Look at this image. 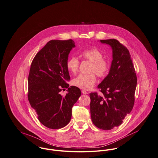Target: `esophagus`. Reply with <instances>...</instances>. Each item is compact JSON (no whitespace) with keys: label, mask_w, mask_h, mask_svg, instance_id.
Returning <instances> with one entry per match:
<instances>
[{"label":"esophagus","mask_w":158,"mask_h":158,"mask_svg":"<svg viewBox=\"0 0 158 158\" xmlns=\"http://www.w3.org/2000/svg\"><path fill=\"white\" fill-rule=\"evenodd\" d=\"M82 93L83 94H88L87 92L85 91V90H82Z\"/></svg>","instance_id":"obj_1"}]
</instances>
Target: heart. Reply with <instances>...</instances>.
I'll return each instance as SVG.
<instances>
[{
  "mask_svg": "<svg viewBox=\"0 0 158 158\" xmlns=\"http://www.w3.org/2000/svg\"><path fill=\"white\" fill-rule=\"evenodd\" d=\"M81 56L92 63L89 72L94 73L99 77H103L106 74L109 69L108 62L104 59L102 53L96 48L88 49L81 54ZM79 66V59L72 56L67 62V70L73 74H76ZM96 81V78L93 73L89 74H81L72 81V84L82 89L88 90L93 87Z\"/></svg>",
  "mask_w": 158,
  "mask_h": 158,
  "instance_id": "1",
  "label": "heart"
}]
</instances>
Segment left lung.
<instances>
[{"label":"left lung","instance_id":"8db88e82","mask_svg":"<svg viewBox=\"0 0 158 158\" xmlns=\"http://www.w3.org/2000/svg\"><path fill=\"white\" fill-rule=\"evenodd\" d=\"M112 50L108 75L98 88L102 93H91L90 113L92 122L100 129L109 130L118 127L133 107L137 77L128 49L116 39L100 40Z\"/></svg>","mask_w":158,"mask_h":158}]
</instances>
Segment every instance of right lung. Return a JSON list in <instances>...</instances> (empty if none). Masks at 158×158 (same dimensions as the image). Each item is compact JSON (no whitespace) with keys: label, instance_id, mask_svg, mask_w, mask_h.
<instances>
[{"label":"right lung","instance_id":"right-lung-1","mask_svg":"<svg viewBox=\"0 0 158 158\" xmlns=\"http://www.w3.org/2000/svg\"><path fill=\"white\" fill-rule=\"evenodd\" d=\"M74 42L52 40L35 55L28 76V98L39 121L51 129L61 128L70 123L72 107L81 95L80 89L69 87L67 62ZM68 88L64 97L60 92Z\"/></svg>","mask_w":158,"mask_h":158}]
</instances>
